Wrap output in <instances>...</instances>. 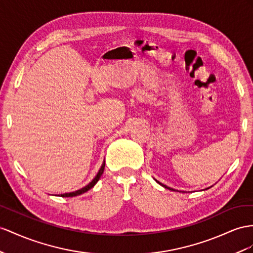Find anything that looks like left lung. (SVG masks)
<instances>
[{"instance_id":"1","label":"left lung","mask_w":253,"mask_h":253,"mask_svg":"<svg viewBox=\"0 0 253 253\" xmlns=\"http://www.w3.org/2000/svg\"><path fill=\"white\" fill-rule=\"evenodd\" d=\"M157 183H159V182H157ZM159 184H160V183H159ZM160 185H161V184H160ZM163 186H164V187H166V188H169V187H167L166 185H163ZM169 189H170V190H174V189H172V188H169Z\"/></svg>"}]
</instances>
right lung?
<instances>
[{
  "instance_id": "right-lung-1",
  "label": "right lung",
  "mask_w": 253,
  "mask_h": 253,
  "mask_svg": "<svg viewBox=\"0 0 253 253\" xmlns=\"http://www.w3.org/2000/svg\"><path fill=\"white\" fill-rule=\"evenodd\" d=\"M105 165H106V163H105V161H103V164H102V166H101V168H100V170L98 171V173H97V175L95 176V178H94V179L92 180V182H90L88 185H86L85 187H83V188H81V189H79V190H77V191H74V192L63 193V194H61V197H76V196H80V194H82V193H84V192H86V191L89 190L90 188H93V187L96 185V183L99 180L100 176L102 175L103 170H105Z\"/></svg>"
}]
</instances>
